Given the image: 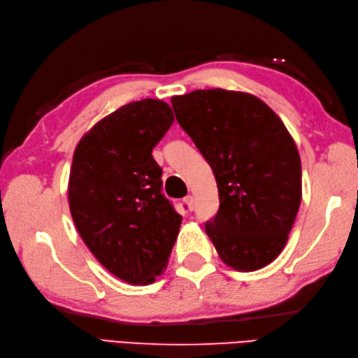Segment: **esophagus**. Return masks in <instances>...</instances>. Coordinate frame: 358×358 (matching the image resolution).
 I'll list each match as a JSON object with an SVG mask.
<instances>
[{
    "mask_svg": "<svg viewBox=\"0 0 358 358\" xmlns=\"http://www.w3.org/2000/svg\"><path fill=\"white\" fill-rule=\"evenodd\" d=\"M183 203L187 204V208H188L189 210H194V208H196V200H194L192 196H187L185 199H183Z\"/></svg>",
    "mask_w": 358,
    "mask_h": 358,
    "instance_id": "obj_1",
    "label": "esophagus"
}]
</instances>
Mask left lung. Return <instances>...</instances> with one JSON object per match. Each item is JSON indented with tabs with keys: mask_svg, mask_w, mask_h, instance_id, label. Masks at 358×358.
I'll return each instance as SVG.
<instances>
[{
	"mask_svg": "<svg viewBox=\"0 0 358 358\" xmlns=\"http://www.w3.org/2000/svg\"><path fill=\"white\" fill-rule=\"evenodd\" d=\"M176 119L209 162L220 209L206 222L222 262L242 272L282 251L301 201V164L279 116L257 96L197 90L171 99Z\"/></svg>",
	"mask_w": 358,
	"mask_h": 358,
	"instance_id": "obj_1",
	"label": "left lung"
}]
</instances>
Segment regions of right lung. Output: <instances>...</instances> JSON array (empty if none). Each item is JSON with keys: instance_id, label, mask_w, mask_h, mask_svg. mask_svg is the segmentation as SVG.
Returning a JSON list of instances; mask_svg holds the SVG:
<instances>
[{"instance_id": "right-lung-1", "label": "right lung", "mask_w": 358, "mask_h": 358, "mask_svg": "<svg viewBox=\"0 0 358 358\" xmlns=\"http://www.w3.org/2000/svg\"><path fill=\"white\" fill-rule=\"evenodd\" d=\"M173 121L164 101L129 103L95 124L74 150L69 203L76 229L110 273L133 285L161 275L180 229L152 157Z\"/></svg>"}]
</instances>
